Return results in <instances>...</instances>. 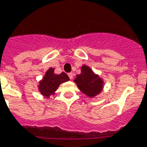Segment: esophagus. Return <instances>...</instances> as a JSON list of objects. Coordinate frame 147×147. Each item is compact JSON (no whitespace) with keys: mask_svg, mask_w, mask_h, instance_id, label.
Wrapping results in <instances>:
<instances>
[{"mask_svg":"<svg viewBox=\"0 0 147 147\" xmlns=\"http://www.w3.org/2000/svg\"><path fill=\"white\" fill-rule=\"evenodd\" d=\"M68 76H69V78H70V79H71H71H73L74 74L72 73V72H70V73H68Z\"/></svg>","mask_w":147,"mask_h":147,"instance_id":"obj_1","label":"esophagus"}]
</instances>
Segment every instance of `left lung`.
Segmentation results:
<instances>
[{
  "label": "left lung",
  "instance_id": "left-lung-1",
  "mask_svg": "<svg viewBox=\"0 0 147 147\" xmlns=\"http://www.w3.org/2000/svg\"><path fill=\"white\" fill-rule=\"evenodd\" d=\"M74 82L79 90L90 98L99 95L104 86L103 79L86 65L81 66V73L77 75Z\"/></svg>",
  "mask_w": 147,
  "mask_h": 147
}]
</instances>
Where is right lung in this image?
Returning <instances> with one entry per match:
<instances>
[{"instance_id":"add662e5","label":"right lung","mask_w":147,"mask_h":147,"mask_svg":"<svg viewBox=\"0 0 147 147\" xmlns=\"http://www.w3.org/2000/svg\"><path fill=\"white\" fill-rule=\"evenodd\" d=\"M69 79L68 75L65 72L57 75L54 73V68H50L46 71L43 79L39 81L38 90L41 95L48 99L55 94L60 85L67 82Z\"/></svg>"}]
</instances>
